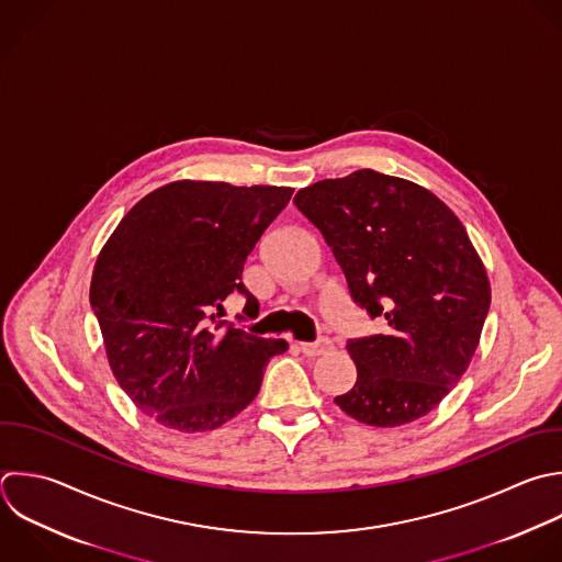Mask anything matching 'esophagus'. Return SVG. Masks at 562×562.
<instances>
[{
	"mask_svg": "<svg viewBox=\"0 0 562 562\" xmlns=\"http://www.w3.org/2000/svg\"><path fill=\"white\" fill-rule=\"evenodd\" d=\"M301 351L305 356H321V353H327L334 349V342L329 338H318L316 342H299Z\"/></svg>",
	"mask_w": 562,
	"mask_h": 562,
	"instance_id": "obj_1",
	"label": "esophagus"
}]
</instances>
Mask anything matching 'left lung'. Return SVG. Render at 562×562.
<instances>
[{
	"instance_id": "obj_1",
	"label": "left lung",
	"mask_w": 562,
	"mask_h": 562,
	"mask_svg": "<svg viewBox=\"0 0 562 562\" xmlns=\"http://www.w3.org/2000/svg\"><path fill=\"white\" fill-rule=\"evenodd\" d=\"M340 266L351 301L382 334L347 340L356 384L334 402L369 426L432 411L465 373L490 310V283L465 228L426 189L373 169L321 180L294 198Z\"/></svg>"
}]
</instances>
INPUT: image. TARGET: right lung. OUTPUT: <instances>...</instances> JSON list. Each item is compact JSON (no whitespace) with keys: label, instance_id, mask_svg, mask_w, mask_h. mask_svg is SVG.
Returning a JSON list of instances; mask_svg holds the SVG:
<instances>
[{"label":"right lung","instance_id":"1","mask_svg":"<svg viewBox=\"0 0 562 562\" xmlns=\"http://www.w3.org/2000/svg\"><path fill=\"white\" fill-rule=\"evenodd\" d=\"M294 189L173 182L143 198L99 255L90 305L121 389L180 432L222 426L259 393L263 369L288 349L217 323L248 255Z\"/></svg>","mask_w":562,"mask_h":562}]
</instances>
